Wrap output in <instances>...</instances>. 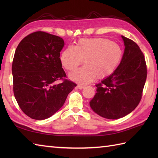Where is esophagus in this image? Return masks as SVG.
Returning <instances> with one entry per match:
<instances>
[{"instance_id": "obj_1", "label": "esophagus", "mask_w": 158, "mask_h": 158, "mask_svg": "<svg viewBox=\"0 0 158 158\" xmlns=\"http://www.w3.org/2000/svg\"><path fill=\"white\" fill-rule=\"evenodd\" d=\"M85 87V85H81V84H79V85H77V88H78L79 89H83Z\"/></svg>"}]
</instances>
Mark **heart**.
<instances>
[{"label": "heart", "mask_w": 158, "mask_h": 158, "mask_svg": "<svg viewBox=\"0 0 158 158\" xmlns=\"http://www.w3.org/2000/svg\"><path fill=\"white\" fill-rule=\"evenodd\" d=\"M123 58L119 44L105 38L79 39L75 46L69 45L60 56L62 65L73 71L81 64L85 65L70 73L73 81L81 84L91 82L96 77L103 79L112 74Z\"/></svg>", "instance_id": "b5f03b06"}]
</instances>
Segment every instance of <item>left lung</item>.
I'll return each instance as SVG.
<instances>
[{
	"instance_id": "8db88e82",
	"label": "left lung",
	"mask_w": 158,
	"mask_h": 158,
	"mask_svg": "<svg viewBox=\"0 0 158 158\" xmlns=\"http://www.w3.org/2000/svg\"><path fill=\"white\" fill-rule=\"evenodd\" d=\"M125 49L117 69L96 84V93L89 102L100 116L117 119L135 109L142 98L147 79V65L141 50L132 40L122 36Z\"/></svg>"
}]
</instances>
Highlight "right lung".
I'll return each instance as SVG.
<instances>
[{
    "instance_id": "1",
    "label": "right lung",
    "mask_w": 158,
    "mask_h": 158,
    "mask_svg": "<svg viewBox=\"0 0 158 158\" xmlns=\"http://www.w3.org/2000/svg\"><path fill=\"white\" fill-rule=\"evenodd\" d=\"M64 45L60 36L37 31L17 47L12 64L13 93L20 109L32 119L52 116L77 86L66 79L62 68L60 55ZM58 80L63 82L56 85Z\"/></svg>"
}]
</instances>
